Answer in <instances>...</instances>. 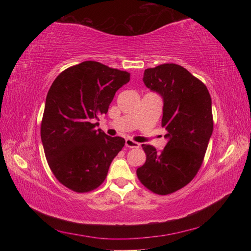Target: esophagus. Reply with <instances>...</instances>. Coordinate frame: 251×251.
<instances>
[{"instance_id": "obj_1", "label": "esophagus", "mask_w": 251, "mask_h": 251, "mask_svg": "<svg viewBox=\"0 0 251 251\" xmlns=\"http://www.w3.org/2000/svg\"><path fill=\"white\" fill-rule=\"evenodd\" d=\"M125 146L128 147V148H138V147H139V144L134 142L133 139L127 138L126 141H125Z\"/></svg>"}]
</instances>
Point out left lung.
I'll return each instance as SVG.
<instances>
[{"instance_id":"8db88e82","label":"left lung","mask_w":251,"mask_h":251,"mask_svg":"<svg viewBox=\"0 0 251 251\" xmlns=\"http://www.w3.org/2000/svg\"><path fill=\"white\" fill-rule=\"evenodd\" d=\"M143 82L163 100L167 144L160 152L142 145L146 161L136 174L152 193L168 195L192 181L201 166L214 127L211 97L201 80L173 63L145 70Z\"/></svg>"}]
</instances>
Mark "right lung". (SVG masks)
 <instances>
[{"label": "right lung", "mask_w": 251, "mask_h": 251, "mask_svg": "<svg viewBox=\"0 0 251 251\" xmlns=\"http://www.w3.org/2000/svg\"><path fill=\"white\" fill-rule=\"evenodd\" d=\"M129 77L127 72L86 61L62 72L53 82L41 138L50 171L67 188L77 193L97 188L124 147V138L110 137L95 127Z\"/></svg>", "instance_id": "1"}]
</instances>
